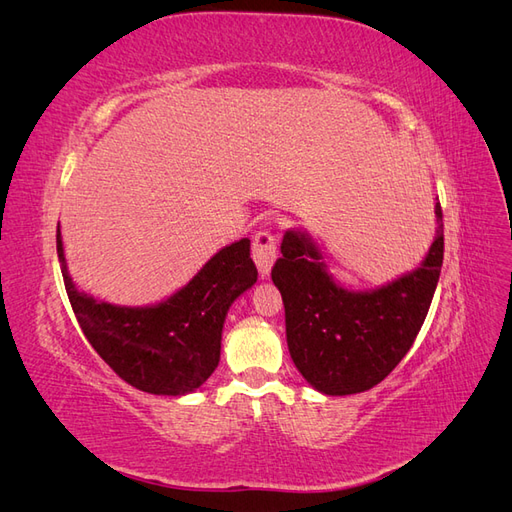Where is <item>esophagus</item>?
Masks as SVG:
<instances>
[{
    "label": "esophagus",
    "mask_w": 512,
    "mask_h": 512,
    "mask_svg": "<svg viewBox=\"0 0 512 512\" xmlns=\"http://www.w3.org/2000/svg\"><path fill=\"white\" fill-rule=\"evenodd\" d=\"M252 256H254V262L258 265V271L262 273V277H267L271 273L275 258H277V237L273 235V230L260 228L256 232L254 241H252Z\"/></svg>",
    "instance_id": "1"
}]
</instances>
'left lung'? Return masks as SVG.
<instances>
[{
  "label": "left lung",
  "instance_id": "8db88e82",
  "mask_svg": "<svg viewBox=\"0 0 512 512\" xmlns=\"http://www.w3.org/2000/svg\"><path fill=\"white\" fill-rule=\"evenodd\" d=\"M436 239L416 271L371 292L333 282L320 252L297 230L282 241L271 280L286 309V339L294 365L324 395H354L382 382L421 331L444 258L442 207Z\"/></svg>",
  "mask_w": 512,
  "mask_h": 512
}]
</instances>
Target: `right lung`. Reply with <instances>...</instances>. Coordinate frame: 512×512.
I'll list each match as a JSON object with an SVG mask.
<instances>
[{"label": "right lung", "instance_id": "right-lung-1", "mask_svg": "<svg viewBox=\"0 0 512 512\" xmlns=\"http://www.w3.org/2000/svg\"><path fill=\"white\" fill-rule=\"evenodd\" d=\"M57 256L72 312L91 348L121 380L153 395L192 393L213 374L228 307L258 277L250 239H241L215 254L164 303L119 307L74 288L59 228Z\"/></svg>", "mask_w": 512, "mask_h": 512}]
</instances>
